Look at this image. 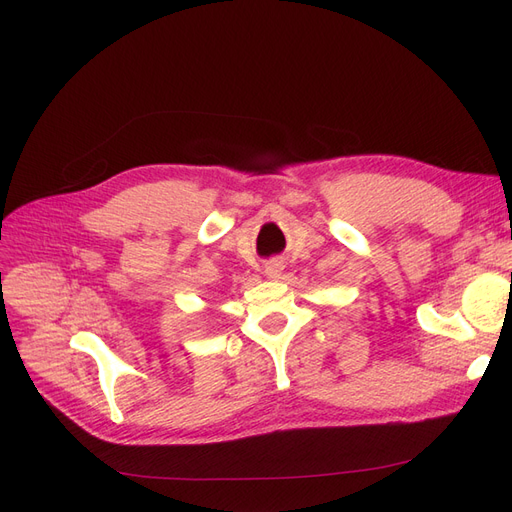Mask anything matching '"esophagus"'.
Here are the masks:
<instances>
[{
    "label": "esophagus",
    "instance_id": "1",
    "mask_svg": "<svg viewBox=\"0 0 512 512\" xmlns=\"http://www.w3.org/2000/svg\"><path fill=\"white\" fill-rule=\"evenodd\" d=\"M282 270H284V263L280 259H272V261L265 263V276L267 278H272V280L280 278Z\"/></svg>",
    "mask_w": 512,
    "mask_h": 512
}]
</instances>
